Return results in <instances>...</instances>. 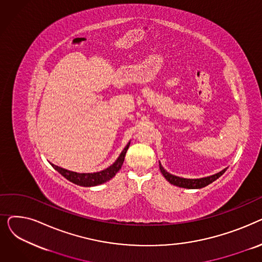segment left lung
<instances>
[{
  "mask_svg": "<svg viewBox=\"0 0 262 262\" xmlns=\"http://www.w3.org/2000/svg\"><path fill=\"white\" fill-rule=\"evenodd\" d=\"M159 169H160V172L162 173V175L164 176V178H166V180L170 184L177 186V187L187 188V189H201V188L208 186L209 184H211L212 182L217 180L220 176L223 175L225 173V171L227 170V168H225L224 170H222L221 172H219L214 175L203 177V178H196V180H191V178H183V177H178V176L170 174L169 172H167L162 168L160 162H159Z\"/></svg>",
  "mask_w": 262,
  "mask_h": 262,
  "instance_id": "obj_1",
  "label": "left lung"
}]
</instances>
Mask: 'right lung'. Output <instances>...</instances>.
Here are the masks:
<instances>
[{"instance_id":"1","label":"right lung","mask_w":262,"mask_h":262,"mask_svg":"<svg viewBox=\"0 0 262 262\" xmlns=\"http://www.w3.org/2000/svg\"><path fill=\"white\" fill-rule=\"evenodd\" d=\"M130 142L127 143V145L124 147V149L122 150V153L120 154V156L118 157V159L112 164V166L108 167L107 169L100 171V172H95V173H76V172H72L69 171L66 169H62L58 166H55V164L51 163L52 167L58 171L63 177H66L68 181H70L71 183L78 185V186H82V187H92V186H98L101 184H104L106 182H108L110 178H113L117 172L121 169L124 158H125V154L127 152V149L129 147Z\"/></svg>"}]
</instances>
